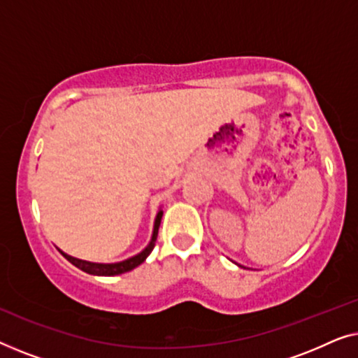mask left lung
<instances>
[{
  "instance_id": "left-lung-1",
  "label": "left lung",
  "mask_w": 358,
  "mask_h": 358,
  "mask_svg": "<svg viewBox=\"0 0 358 358\" xmlns=\"http://www.w3.org/2000/svg\"><path fill=\"white\" fill-rule=\"evenodd\" d=\"M238 266H239V264H238Z\"/></svg>"
}]
</instances>
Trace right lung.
Listing matches in <instances>:
<instances>
[{
  "label": "right lung",
  "mask_w": 358,
  "mask_h": 358,
  "mask_svg": "<svg viewBox=\"0 0 358 358\" xmlns=\"http://www.w3.org/2000/svg\"><path fill=\"white\" fill-rule=\"evenodd\" d=\"M161 217H163V210H158V213H156V218H155V224H153V234H151V239L148 243V246H146L143 251L135 254L134 257H129L125 259V261H120V262H114V264H101V262H90V261H83V259H78V257H73L70 254L63 252L62 249H58L63 254V257L66 259V261H70L73 266L81 268L83 272L86 273H91V275H99V277H112V275H120V273H125L129 271H134L135 267H138L141 262H145V259L150 256L151 251H153L155 248V243H156V238H158V229H159V224H161Z\"/></svg>",
  "instance_id": "right-lung-1"
}]
</instances>
